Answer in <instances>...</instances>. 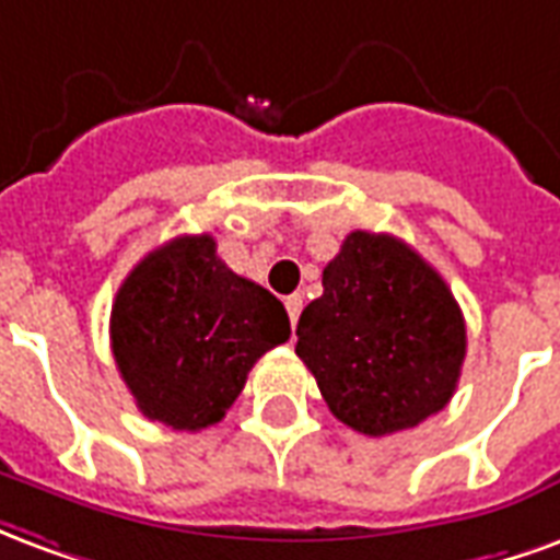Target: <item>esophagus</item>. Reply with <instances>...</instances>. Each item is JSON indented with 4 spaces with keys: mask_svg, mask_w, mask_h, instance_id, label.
Masks as SVG:
<instances>
[{
    "mask_svg": "<svg viewBox=\"0 0 560 560\" xmlns=\"http://www.w3.org/2000/svg\"><path fill=\"white\" fill-rule=\"evenodd\" d=\"M284 308H288V317H291V327H296V320H300V312H303V296L300 293H293L284 300Z\"/></svg>",
    "mask_w": 560,
    "mask_h": 560,
    "instance_id": "1",
    "label": "esophagus"
}]
</instances>
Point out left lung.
<instances>
[{"mask_svg": "<svg viewBox=\"0 0 560 560\" xmlns=\"http://www.w3.org/2000/svg\"><path fill=\"white\" fill-rule=\"evenodd\" d=\"M468 332L446 281L389 233L353 231L296 324V357L336 420L381 434L420 425L456 393Z\"/></svg>", "mask_w": 560, "mask_h": 560, "instance_id": "obj_1", "label": "left lung"}]
</instances>
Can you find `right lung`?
I'll use <instances>...</instances> for the list:
<instances>
[{
	"mask_svg": "<svg viewBox=\"0 0 560 560\" xmlns=\"http://www.w3.org/2000/svg\"><path fill=\"white\" fill-rule=\"evenodd\" d=\"M291 339L284 305L236 276L209 233L176 236L128 272L110 312V348L138 408L176 432L219 422L252 365Z\"/></svg>",
	"mask_w": 560,
	"mask_h": 560,
	"instance_id": "add662e5",
	"label": "right lung"
}]
</instances>
